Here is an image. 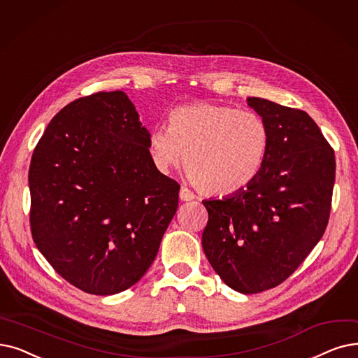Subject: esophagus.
<instances>
[{
    "instance_id": "esophagus-1",
    "label": "esophagus",
    "mask_w": 358,
    "mask_h": 358,
    "mask_svg": "<svg viewBox=\"0 0 358 358\" xmlns=\"http://www.w3.org/2000/svg\"><path fill=\"white\" fill-rule=\"evenodd\" d=\"M180 199L182 201H190V200L194 199V194L187 187H181L180 189Z\"/></svg>"
}]
</instances>
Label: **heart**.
Here are the masks:
<instances>
[{"instance_id": "b5f03b06", "label": "heart", "mask_w": 358, "mask_h": 358, "mask_svg": "<svg viewBox=\"0 0 358 358\" xmlns=\"http://www.w3.org/2000/svg\"><path fill=\"white\" fill-rule=\"evenodd\" d=\"M269 143V127L257 113L196 102L171 111L169 126L155 127L148 148L161 173L185 159V171L201 190L232 196L259 177Z\"/></svg>"}]
</instances>
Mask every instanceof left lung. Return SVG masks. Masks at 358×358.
<instances>
[{
  "label": "left lung",
  "mask_w": 358,
  "mask_h": 358,
  "mask_svg": "<svg viewBox=\"0 0 358 358\" xmlns=\"http://www.w3.org/2000/svg\"><path fill=\"white\" fill-rule=\"evenodd\" d=\"M266 121L271 143L259 177L237 194L203 200V252L241 294L284 282L322 238L329 221L335 155L307 113L247 98Z\"/></svg>",
  "instance_id": "left-lung-1"
}]
</instances>
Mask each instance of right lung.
Instances as JSON below:
<instances>
[{"label":"right lung","mask_w":358,"mask_h":358,"mask_svg":"<svg viewBox=\"0 0 358 358\" xmlns=\"http://www.w3.org/2000/svg\"><path fill=\"white\" fill-rule=\"evenodd\" d=\"M126 93L98 92L48 124L29 168L30 229L66 281L95 295L134 285L178 208L180 184L153 165Z\"/></svg>","instance_id":"right-lung-1"}]
</instances>
